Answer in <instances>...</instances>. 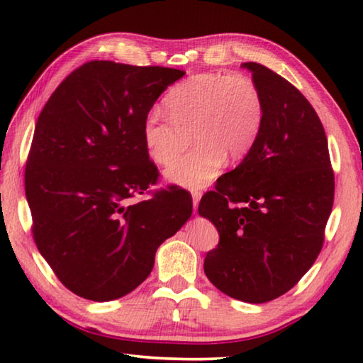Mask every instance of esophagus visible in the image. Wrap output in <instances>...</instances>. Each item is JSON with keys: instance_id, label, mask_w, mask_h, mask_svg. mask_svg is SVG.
<instances>
[{"instance_id": "obj_1", "label": "esophagus", "mask_w": 363, "mask_h": 363, "mask_svg": "<svg viewBox=\"0 0 363 363\" xmlns=\"http://www.w3.org/2000/svg\"><path fill=\"white\" fill-rule=\"evenodd\" d=\"M201 199V192L199 190H192V201H194V211H196V208H199V201Z\"/></svg>"}]
</instances>
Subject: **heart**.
<instances>
[{
  "instance_id": "b5f03b06",
  "label": "heart",
  "mask_w": 363,
  "mask_h": 363,
  "mask_svg": "<svg viewBox=\"0 0 363 363\" xmlns=\"http://www.w3.org/2000/svg\"><path fill=\"white\" fill-rule=\"evenodd\" d=\"M169 116L153 108L143 123V140L157 164H169L194 136L196 147L167 169L187 189H201L223 169L227 155L240 160L253 147L264 120V99L245 75L205 72L187 78L167 96Z\"/></svg>"
}]
</instances>
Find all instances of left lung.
I'll use <instances>...</instances> for the list:
<instances>
[{
  "label": "left lung",
  "mask_w": 363,
  "mask_h": 363,
  "mask_svg": "<svg viewBox=\"0 0 363 363\" xmlns=\"http://www.w3.org/2000/svg\"><path fill=\"white\" fill-rule=\"evenodd\" d=\"M264 99L253 147L203 195L199 213L219 232L205 257L211 284L243 303L285 294L312 267L335 196L322 121L309 101L267 67L242 64Z\"/></svg>",
  "instance_id": "obj_1"
}]
</instances>
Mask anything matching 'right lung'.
Listing matches in <instances>:
<instances>
[{
  "instance_id": "add662e5",
  "label": "right lung",
  "mask_w": 363,
  "mask_h": 363,
  "mask_svg": "<svg viewBox=\"0 0 363 363\" xmlns=\"http://www.w3.org/2000/svg\"><path fill=\"white\" fill-rule=\"evenodd\" d=\"M186 72L91 60L49 97L26 169L33 238L57 279L104 301L149 277L160 245L192 214L187 190L133 201L157 182L143 140L153 104Z\"/></svg>"
}]
</instances>
